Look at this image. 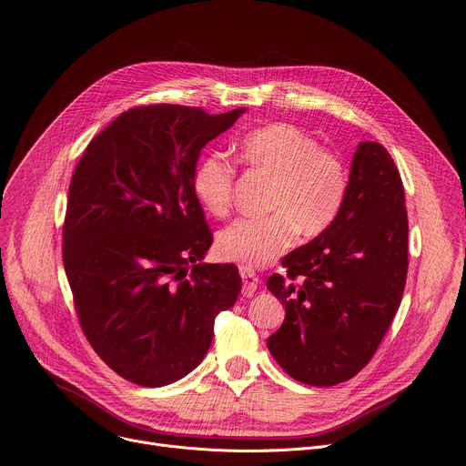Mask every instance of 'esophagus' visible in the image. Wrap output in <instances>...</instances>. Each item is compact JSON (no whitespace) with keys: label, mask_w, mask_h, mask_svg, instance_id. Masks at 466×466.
Wrapping results in <instances>:
<instances>
[{"label":"esophagus","mask_w":466,"mask_h":466,"mask_svg":"<svg viewBox=\"0 0 466 466\" xmlns=\"http://www.w3.org/2000/svg\"><path fill=\"white\" fill-rule=\"evenodd\" d=\"M238 272H240V278H242V293H244V297H252L256 293V289H258L259 278L256 276V272L252 268H248V267H240Z\"/></svg>","instance_id":"1"}]
</instances>
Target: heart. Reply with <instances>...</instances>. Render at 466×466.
<instances>
[{
	"instance_id": "heart-1",
	"label": "heart",
	"mask_w": 466,
	"mask_h": 466,
	"mask_svg": "<svg viewBox=\"0 0 466 466\" xmlns=\"http://www.w3.org/2000/svg\"><path fill=\"white\" fill-rule=\"evenodd\" d=\"M240 160L274 178L265 218H238L218 233L222 258L261 267L304 237L320 235L338 218L349 175L343 160L302 128L272 123L246 134L238 143ZM235 164L222 153H207L194 167L192 192L201 207L222 217L233 198Z\"/></svg>"
}]
</instances>
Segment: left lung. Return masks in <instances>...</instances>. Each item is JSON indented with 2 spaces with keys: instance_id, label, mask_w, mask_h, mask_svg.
<instances>
[{
  "instance_id": "obj_1",
  "label": "left lung",
  "mask_w": 466,
  "mask_h": 466,
  "mask_svg": "<svg viewBox=\"0 0 466 466\" xmlns=\"http://www.w3.org/2000/svg\"><path fill=\"white\" fill-rule=\"evenodd\" d=\"M405 190L390 153L362 141L338 218L281 259L288 276L267 288L285 306L268 350L309 386H334L364 370L396 315L409 268Z\"/></svg>"
}]
</instances>
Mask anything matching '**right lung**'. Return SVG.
<instances>
[{
  "label": "right lung",
  "instance_id": "1",
  "mask_svg": "<svg viewBox=\"0 0 466 466\" xmlns=\"http://www.w3.org/2000/svg\"><path fill=\"white\" fill-rule=\"evenodd\" d=\"M244 112L137 106L91 139L70 178L63 265L75 308L95 352L130 382L188 375L240 293L235 265L203 263L212 233L192 173Z\"/></svg>",
  "mask_w": 466,
  "mask_h": 466
}]
</instances>
